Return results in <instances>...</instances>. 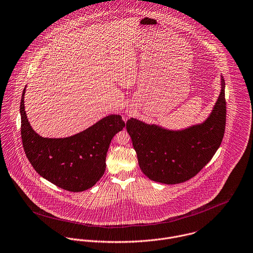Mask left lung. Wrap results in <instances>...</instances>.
Instances as JSON below:
<instances>
[{
  "mask_svg": "<svg viewBox=\"0 0 253 253\" xmlns=\"http://www.w3.org/2000/svg\"><path fill=\"white\" fill-rule=\"evenodd\" d=\"M225 82L209 118L182 131H169L131 118L126 123L139 166L151 180L176 184L195 176L213 158L225 134Z\"/></svg>",
  "mask_w": 253,
  "mask_h": 253,
  "instance_id": "obj_1",
  "label": "left lung"
}]
</instances>
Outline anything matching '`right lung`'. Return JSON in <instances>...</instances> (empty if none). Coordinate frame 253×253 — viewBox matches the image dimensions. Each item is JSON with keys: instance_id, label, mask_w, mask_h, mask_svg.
Here are the masks:
<instances>
[{"instance_id": "obj_1", "label": "right lung", "mask_w": 253, "mask_h": 253, "mask_svg": "<svg viewBox=\"0 0 253 253\" xmlns=\"http://www.w3.org/2000/svg\"><path fill=\"white\" fill-rule=\"evenodd\" d=\"M20 100V134L25 155L36 172L56 186L81 192L92 187L105 170V159L114 135L125 127L120 115H109L86 130L63 139H48L36 134Z\"/></svg>"}]
</instances>
